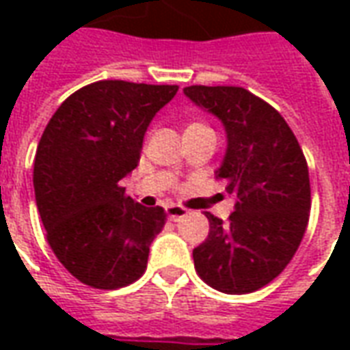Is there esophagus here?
<instances>
[{
	"instance_id": "34e87169",
	"label": "esophagus",
	"mask_w": 350,
	"mask_h": 350,
	"mask_svg": "<svg viewBox=\"0 0 350 350\" xmlns=\"http://www.w3.org/2000/svg\"><path fill=\"white\" fill-rule=\"evenodd\" d=\"M167 213H168V217L172 221H180L183 219L185 215H189V210L187 208H182V206H168L167 208Z\"/></svg>"
}]
</instances>
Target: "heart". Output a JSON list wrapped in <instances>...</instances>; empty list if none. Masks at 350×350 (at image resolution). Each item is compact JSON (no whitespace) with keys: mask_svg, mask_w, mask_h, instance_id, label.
I'll list each match as a JSON object with an SVG mask.
<instances>
[{"mask_svg":"<svg viewBox=\"0 0 350 350\" xmlns=\"http://www.w3.org/2000/svg\"><path fill=\"white\" fill-rule=\"evenodd\" d=\"M189 127H204V125H200V123H193V125H189Z\"/></svg>","mask_w":350,"mask_h":350,"instance_id":"b5f03b06","label":"heart"}]
</instances>
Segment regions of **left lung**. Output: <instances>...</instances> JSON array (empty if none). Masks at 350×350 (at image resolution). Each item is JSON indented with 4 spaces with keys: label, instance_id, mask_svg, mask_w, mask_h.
<instances>
[{
    "label": "left lung",
    "instance_id": "1",
    "mask_svg": "<svg viewBox=\"0 0 350 350\" xmlns=\"http://www.w3.org/2000/svg\"><path fill=\"white\" fill-rule=\"evenodd\" d=\"M183 93L225 127L227 152L215 176L234 197L227 223L206 212L210 232L193 250L195 268L215 291L253 293L285 270L308 228V163L283 116L247 90L189 86Z\"/></svg>",
    "mask_w": 350,
    "mask_h": 350
}]
</instances>
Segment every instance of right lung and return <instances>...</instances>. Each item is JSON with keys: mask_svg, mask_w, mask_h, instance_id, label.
Masks as SVG:
<instances>
[{"mask_svg": "<svg viewBox=\"0 0 350 350\" xmlns=\"http://www.w3.org/2000/svg\"><path fill=\"white\" fill-rule=\"evenodd\" d=\"M178 86L99 80L69 95L50 118L33 163L37 210L46 240L71 275L120 288L146 270L167 213L127 197L153 116Z\"/></svg>", "mask_w": 350, "mask_h": 350, "instance_id": "1", "label": "right lung"}]
</instances>
